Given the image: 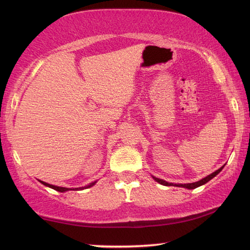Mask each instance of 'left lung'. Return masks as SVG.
I'll return each instance as SVG.
<instances>
[{"mask_svg": "<svg viewBox=\"0 0 250 250\" xmlns=\"http://www.w3.org/2000/svg\"><path fill=\"white\" fill-rule=\"evenodd\" d=\"M225 166H226V164H225ZM225 166H222L220 168L217 169V171H215L214 173L209 174L208 176H206V177H204V178H202L201 180H199V182L190 183V184H173V183H167V182H166V180L160 179V178H157V177H155V176H152V178L155 179L157 183L161 184V185H163V186H175V187H183V188H187V189H195V188L200 187V186L206 184L207 182H209L210 179H213V178L216 176V175H218V174L222 171V168L225 167Z\"/></svg>", "mask_w": 250, "mask_h": 250, "instance_id": "8db88e82", "label": "left lung"}]
</instances>
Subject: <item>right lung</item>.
Returning a JSON list of instances; mask_svg holds the SVG:
<instances>
[{"label":"right lung","instance_id":"add662e5","mask_svg":"<svg viewBox=\"0 0 250 250\" xmlns=\"http://www.w3.org/2000/svg\"><path fill=\"white\" fill-rule=\"evenodd\" d=\"M39 182L41 184H43L44 186H46V187H49L51 189H55L57 191H59V192H65V191H68V190H83V189H87V188H90L92 187V186H94L95 184H97V182H92L90 183L89 185L84 186V187H79V188H65V187H58V186H55V185H50V184H47L45 182H43V180H39Z\"/></svg>","mask_w":250,"mask_h":250}]
</instances>
